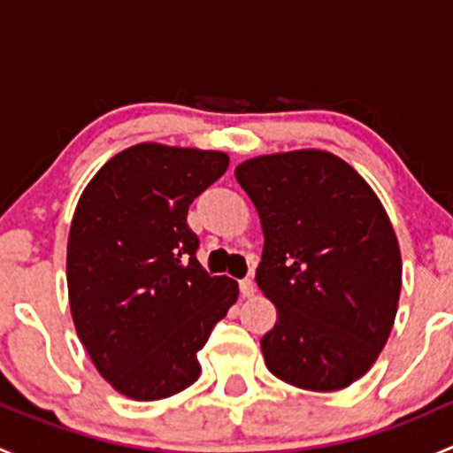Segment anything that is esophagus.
Here are the masks:
<instances>
[{
	"instance_id": "obj_1",
	"label": "esophagus",
	"mask_w": 453,
	"mask_h": 453,
	"mask_svg": "<svg viewBox=\"0 0 453 453\" xmlns=\"http://www.w3.org/2000/svg\"><path fill=\"white\" fill-rule=\"evenodd\" d=\"M241 287V294H243V298H252V296L256 294V285L252 278H243V280L239 282Z\"/></svg>"
}]
</instances>
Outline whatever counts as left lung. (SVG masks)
Wrapping results in <instances>:
<instances>
[{
    "instance_id": "1",
    "label": "left lung",
    "mask_w": 453,
    "mask_h": 453,
    "mask_svg": "<svg viewBox=\"0 0 453 453\" xmlns=\"http://www.w3.org/2000/svg\"><path fill=\"white\" fill-rule=\"evenodd\" d=\"M234 175L265 234L256 282L278 309L260 340L265 364L304 390L350 386L386 346L399 304V241L381 201L326 150L260 155Z\"/></svg>"
}]
</instances>
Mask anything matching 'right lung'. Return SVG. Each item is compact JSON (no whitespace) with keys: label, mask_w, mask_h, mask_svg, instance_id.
Masks as SVG:
<instances>
[{"label":"right lung","mask_w":453,"mask_h":453,"mask_svg":"<svg viewBox=\"0 0 453 453\" xmlns=\"http://www.w3.org/2000/svg\"><path fill=\"white\" fill-rule=\"evenodd\" d=\"M227 164L221 150L144 142L81 195L67 239L72 318L94 366L129 399H166L197 381V353L239 298L236 280L201 267L186 223Z\"/></svg>","instance_id":"add662e5"}]
</instances>
